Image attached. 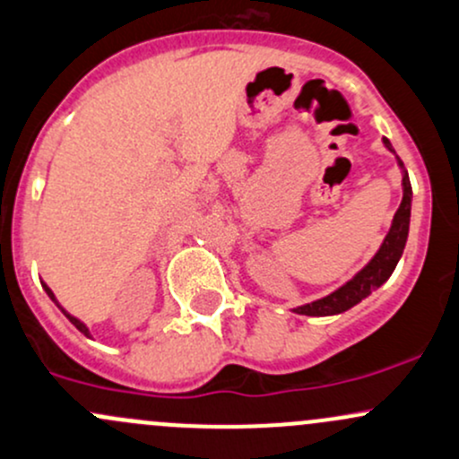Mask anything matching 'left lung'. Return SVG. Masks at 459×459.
<instances>
[{"label": "left lung", "instance_id": "obj_1", "mask_svg": "<svg viewBox=\"0 0 459 459\" xmlns=\"http://www.w3.org/2000/svg\"><path fill=\"white\" fill-rule=\"evenodd\" d=\"M383 143L389 152H394L392 143H389L387 138H383ZM398 165L403 169V202H400L398 211H395L392 229H389L385 242L380 244L378 253L371 257L368 266L360 270V273H356L345 286L339 288V290H334L323 299H316V301L312 303H306V306L294 307L292 312H297V315H306V316L341 315V312L350 310V307H354L356 303L363 301L365 297H369L376 288H380L389 277H392L395 264H398V259L403 257L404 244H407L409 217H411V182H409V176L407 171H404V165L400 158H398Z\"/></svg>", "mask_w": 459, "mask_h": 459}]
</instances>
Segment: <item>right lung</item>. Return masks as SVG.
Returning a JSON list of instances; mask_svg holds the SVG:
<instances>
[{
    "label": "right lung",
    "instance_id": "obj_1",
    "mask_svg": "<svg viewBox=\"0 0 459 459\" xmlns=\"http://www.w3.org/2000/svg\"><path fill=\"white\" fill-rule=\"evenodd\" d=\"M43 290H46V292H48V297H50V299H52V301H55V303H56V306H59V301H56V299H55V292H52V290H50V288H48V286H46V283H43ZM59 310H61V312H64V315H65L67 318H70V323H72V325H74V327H76V330H79V332H81V334L90 336V330H88V325H85V323H81V321H79V318H76V316L67 315V312H65V310H64V307H61V306H59Z\"/></svg>",
    "mask_w": 459,
    "mask_h": 459
}]
</instances>
